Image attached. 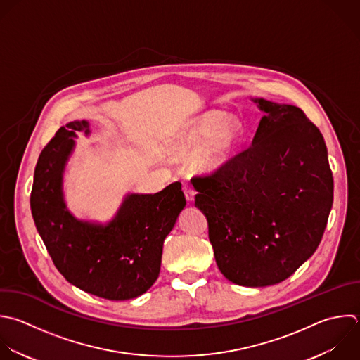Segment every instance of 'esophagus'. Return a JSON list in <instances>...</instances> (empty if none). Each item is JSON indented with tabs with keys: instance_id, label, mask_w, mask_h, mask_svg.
<instances>
[{
	"instance_id": "obj_1",
	"label": "esophagus",
	"mask_w": 360,
	"mask_h": 360,
	"mask_svg": "<svg viewBox=\"0 0 360 360\" xmlns=\"http://www.w3.org/2000/svg\"><path fill=\"white\" fill-rule=\"evenodd\" d=\"M183 191H184V195H186V198H187V201H193V198H194V194H195V191H194V188L191 187V186H188V184H186L184 187H183Z\"/></svg>"
}]
</instances>
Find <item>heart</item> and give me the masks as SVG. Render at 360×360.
I'll return each instance as SVG.
<instances>
[{
	"label": "heart",
	"instance_id": "1",
	"mask_svg": "<svg viewBox=\"0 0 360 360\" xmlns=\"http://www.w3.org/2000/svg\"><path fill=\"white\" fill-rule=\"evenodd\" d=\"M243 138V125L233 115L222 117L211 111L186 124L174 136L172 156L183 159L191 155V166L201 173H210L231 160Z\"/></svg>",
	"mask_w": 360,
	"mask_h": 360
}]
</instances>
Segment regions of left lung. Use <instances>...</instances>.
Returning <instances> with one entry per match:
<instances>
[{"instance_id":"8db88e82","label":"left lung","mask_w":360,"mask_h":360,"mask_svg":"<svg viewBox=\"0 0 360 360\" xmlns=\"http://www.w3.org/2000/svg\"><path fill=\"white\" fill-rule=\"evenodd\" d=\"M264 112L252 145L191 179L221 273L245 287L288 278L316 250L332 208L325 141L298 107L253 100Z\"/></svg>"}]
</instances>
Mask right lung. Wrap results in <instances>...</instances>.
I'll list each match as a JSON object with an SVG mask.
<instances>
[{
    "label": "right lung",
    "mask_w": 360,
    "mask_h": 360,
    "mask_svg": "<svg viewBox=\"0 0 360 360\" xmlns=\"http://www.w3.org/2000/svg\"><path fill=\"white\" fill-rule=\"evenodd\" d=\"M76 131L89 135L90 124L62 127L39 155L31 193L37 229L69 283L107 300L135 298L159 277L165 238L186 207L181 183L155 194H128L105 225L77 219L63 198V172Z\"/></svg>",
    "instance_id": "1"
}]
</instances>
